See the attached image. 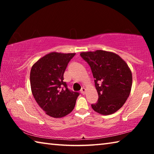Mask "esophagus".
<instances>
[{"instance_id": "esophagus-1", "label": "esophagus", "mask_w": 154, "mask_h": 154, "mask_svg": "<svg viewBox=\"0 0 154 154\" xmlns=\"http://www.w3.org/2000/svg\"><path fill=\"white\" fill-rule=\"evenodd\" d=\"M81 93L82 94H85V88H82V89H81Z\"/></svg>"}]
</instances>
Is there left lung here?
<instances>
[{
	"label": "left lung",
	"instance_id": "left-lung-1",
	"mask_svg": "<svg viewBox=\"0 0 154 154\" xmlns=\"http://www.w3.org/2000/svg\"><path fill=\"white\" fill-rule=\"evenodd\" d=\"M80 56L90 66L98 94L92 109L105 116L119 110L132 87V72L126 62L117 54L103 50L82 52Z\"/></svg>",
	"mask_w": 154,
	"mask_h": 154
}]
</instances>
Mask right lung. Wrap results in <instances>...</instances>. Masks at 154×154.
Listing matches in <instances>:
<instances>
[{"instance_id": "1", "label": "right lung", "mask_w": 154, "mask_h": 154, "mask_svg": "<svg viewBox=\"0 0 154 154\" xmlns=\"http://www.w3.org/2000/svg\"><path fill=\"white\" fill-rule=\"evenodd\" d=\"M75 54L52 52L33 65L30 81L32 95L40 107L53 118H62L75 107L79 92L68 88L64 73Z\"/></svg>"}]
</instances>
